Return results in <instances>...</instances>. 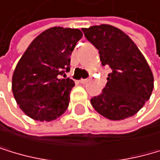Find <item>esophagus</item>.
Returning a JSON list of instances; mask_svg holds the SVG:
<instances>
[{"label":"esophagus","instance_id":"obj_1","mask_svg":"<svg viewBox=\"0 0 160 160\" xmlns=\"http://www.w3.org/2000/svg\"><path fill=\"white\" fill-rule=\"evenodd\" d=\"M79 82H81V83H82V84H85V83H87V82H88V78H82Z\"/></svg>","mask_w":160,"mask_h":160}]
</instances>
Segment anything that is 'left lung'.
Returning a JSON list of instances; mask_svg holds the SVG:
<instances>
[{"mask_svg":"<svg viewBox=\"0 0 160 160\" xmlns=\"http://www.w3.org/2000/svg\"><path fill=\"white\" fill-rule=\"evenodd\" d=\"M82 30L99 50L102 66L112 69L102 93L90 99L92 107L109 120L134 116L153 89V75L147 60L134 41L115 26L101 24Z\"/></svg>","mask_w":160,"mask_h":160,"instance_id":"left-lung-1","label":"left lung"}]
</instances>
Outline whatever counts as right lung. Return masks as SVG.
Listing matches in <instances>:
<instances>
[{
	"label": "right lung",
	"instance_id": "1",
	"mask_svg": "<svg viewBox=\"0 0 160 160\" xmlns=\"http://www.w3.org/2000/svg\"><path fill=\"white\" fill-rule=\"evenodd\" d=\"M82 33L77 28L51 27L40 33L21 56L12 90L19 108L31 119L50 122L65 113L75 82L62 78Z\"/></svg>",
	"mask_w": 160,
	"mask_h": 160
}]
</instances>
